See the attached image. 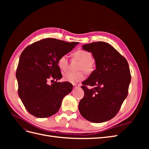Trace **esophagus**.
Returning <instances> with one entry per match:
<instances>
[{
    "label": "esophagus",
    "mask_w": 149,
    "mask_h": 149,
    "mask_svg": "<svg viewBox=\"0 0 149 149\" xmlns=\"http://www.w3.org/2000/svg\"><path fill=\"white\" fill-rule=\"evenodd\" d=\"M74 88H78V87H80L81 86V84H73Z\"/></svg>",
    "instance_id": "obj_1"
}]
</instances>
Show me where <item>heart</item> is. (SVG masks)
Instances as JSON below:
<instances>
[{
  "instance_id": "1",
  "label": "heart",
  "mask_w": 149,
  "mask_h": 149,
  "mask_svg": "<svg viewBox=\"0 0 149 149\" xmlns=\"http://www.w3.org/2000/svg\"><path fill=\"white\" fill-rule=\"evenodd\" d=\"M75 58H78L81 61V63L79 65L78 70H83L85 73L89 74L92 73L94 70V63L93 62L92 54L84 49H78L73 54ZM57 65L59 68L63 71H66L68 69L69 63L68 60V57L66 55H63L59 57L57 61ZM84 78V74L83 71L78 72L69 71L65 73L63 76V79L66 81L74 83L82 81Z\"/></svg>"
}]
</instances>
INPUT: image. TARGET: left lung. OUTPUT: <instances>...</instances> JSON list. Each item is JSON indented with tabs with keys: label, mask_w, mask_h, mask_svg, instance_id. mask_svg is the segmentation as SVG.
Here are the masks:
<instances>
[{
	"label": "left lung",
	"mask_w": 149,
	"mask_h": 149,
	"mask_svg": "<svg viewBox=\"0 0 149 149\" xmlns=\"http://www.w3.org/2000/svg\"><path fill=\"white\" fill-rule=\"evenodd\" d=\"M82 47L92 53L96 69L82 83L84 96L79 101V111L90 122L103 123L116 116L128 95L131 80L129 64L107 43L93 42Z\"/></svg>",
	"instance_id": "left-lung-1"
}]
</instances>
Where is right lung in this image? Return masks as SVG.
Returning a JSON list of instances; mask_svg holds the SVG:
<instances>
[{"mask_svg": "<svg viewBox=\"0 0 149 149\" xmlns=\"http://www.w3.org/2000/svg\"><path fill=\"white\" fill-rule=\"evenodd\" d=\"M78 43L48 38L30 45L21 53L16 71L18 94L31 115L46 118L56 114L72 91L70 83L58 82L62 74L57 61ZM49 79L54 81L51 85L47 83Z\"/></svg>", "mask_w": 149, "mask_h": 149, "instance_id": "right-lung-1", "label": "right lung"}]
</instances>
